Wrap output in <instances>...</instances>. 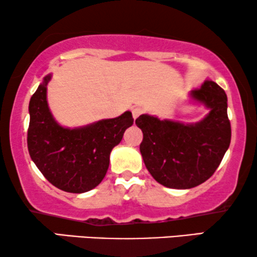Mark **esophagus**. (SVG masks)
Returning a JSON list of instances; mask_svg holds the SVG:
<instances>
[{
  "mask_svg": "<svg viewBox=\"0 0 257 257\" xmlns=\"http://www.w3.org/2000/svg\"><path fill=\"white\" fill-rule=\"evenodd\" d=\"M143 113V109L141 107H135L132 108V115H133V119H137L139 115H141Z\"/></svg>",
  "mask_w": 257,
  "mask_h": 257,
  "instance_id": "1",
  "label": "esophagus"
}]
</instances>
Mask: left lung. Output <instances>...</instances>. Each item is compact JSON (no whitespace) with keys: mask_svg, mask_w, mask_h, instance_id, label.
Listing matches in <instances>:
<instances>
[{"mask_svg":"<svg viewBox=\"0 0 257 257\" xmlns=\"http://www.w3.org/2000/svg\"><path fill=\"white\" fill-rule=\"evenodd\" d=\"M190 95L210 109L196 124L161 120L149 114L136 119L143 132L141 153L146 169L166 188L191 189L204 183L214 175L230 145L228 98L223 88L205 80Z\"/></svg>","mask_w":257,"mask_h":257,"instance_id":"left-lung-1","label":"left lung"}]
</instances>
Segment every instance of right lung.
<instances>
[{
  "label": "right lung",
  "mask_w": 257,
  "mask_h": 257,
  "mask_svg": "<svg viewBox=\"0 0 257 257\" xmlns=\"http://www.w3.org/2000/svg\"><path fill=\"white\" fill-rule=\"evenodd\" d=\"M51 78V74L45 76L29 101L28 151L49 183L63 191L82 194L104 179L109 153L133 124L132 113L127 111L82 127H62L48 107L47 84Z\"/></svg>",
  "instance_id": "add662e5"
}]
</instances>
